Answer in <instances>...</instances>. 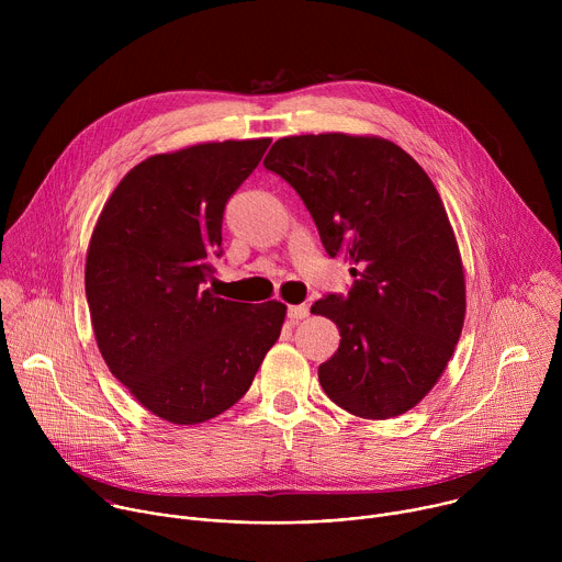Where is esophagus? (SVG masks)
Wrapping results in <instances>:
<instances>
[{"label":"esophagus","instance_id":"34e87169","mask_svg":"<svg viewBox=\"0 0 562 562\" xmlns=\"http://www.w3.org/2000/svg\"><path fill=\"white\" fill-rule=\"evenodd\" d=\"M286 315L293 319V323H297V319L306 317L308 315V306L306 304H295V306H289Z\"/></svg>","mask_w":562,"mask_h":562}]
</instances>
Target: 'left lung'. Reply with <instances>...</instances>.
Masks as SVG:
<instances>
[{
  "instance_id": "left-lung-1",
  "label": "left lung",
  "mask_w": 562,
  "mask_h": 562,
  "mask_svg": "<svg viewBox=\"0 0 562 562\" xmlns=\"http://www.w3.org/2000/svg\"><path fill=\"white\" fill-rule=\"evenodd\" d=\"M265 167L302 198L327 254L353 265L347 295L311 306L340 329L319 384L360 418L409 412L442 375L464 323L460 251L434 182L393 142L345 133L282 137Z\"/></svg>"
}]
</instances>
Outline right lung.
Returning <instances> with one entry per match:
<instances>
[{
  "instance_id": "right-lung-1",
  "label": "right lung",
  "mask_w": 562,
  "mask_h": 562,
  "mask_svg": "<svg viewBox=\"0 0 562 562\" xmlns=\"http://www.w3.org/2000/svg\"><path fill=\"white\" fill-rule=\"evenodd\" d=\"M269 144L153 155L124 176L95 224L85 282L100 353L137 403L173 425L233 407L280 338L282 302H233L204 286L222 256L224 206Z\"/></svg>"
}]
</instances>
